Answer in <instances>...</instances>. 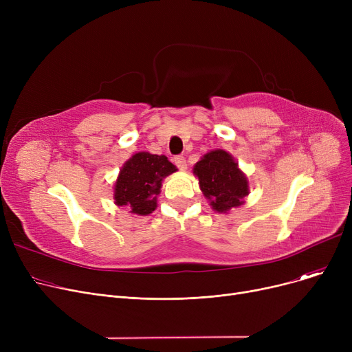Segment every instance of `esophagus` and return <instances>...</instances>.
<instances>
[{
	"mask_svg": "<svg viewBox=\"0 0 352 352\" xmlns=\"http://www.w3.org/2000/svg\"><path fill=\"white\" fill-rule=\"evenodd\" d=\"M174 162H175V165L178 166L181 171H186L187 170V162H186V158H184V157H175Z\"/></svg>",
	"mask_w": 352,
	"mask_h": 352,
	"instance_id": "1",
	"label": "esophagus"
}]
</instances>
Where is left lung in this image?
<instances>
[{"mask_svg": "<svg viewBox=\"0 0 352 352\" xmlns=\"http://www.w3.org/2000/svg\"><path fill=\"white\" fill-rule=\"evenodd\" d=\"M192 173L211 208L219 214L241 207L250 194L247 175L235 158L224 150H212L202 155L194 165Z\"/></svg>", "mask_w": 352, "mask_h": 352, "instance_id": "left-lung-1", "label": "left lung"}]
</instances>
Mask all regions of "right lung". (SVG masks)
Masks as SVG:
<instances>
[{
    "label": "right lung",
    "mask_w": 352,
    "mask_h": 352,
    "mask_svg": "<svg viewBox=\"0 0 352 352\" xmlns=\"http://www.w3.org/2000/svg\"><path fill=\"white\" fill-rule=\"evenodd\" d=\"M177 166L165 155L135 153L121 166L114 184V202L131 214L148 215L157 208L162 181L177 173Z\"/></svg>",
    "instance_id": "1"
}]
</instances>
